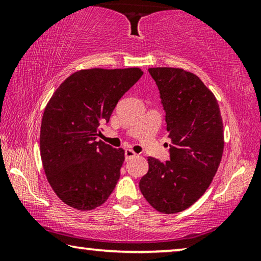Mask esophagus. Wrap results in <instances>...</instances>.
<instances>
[{"instance_id":"esophagus-1","label":"esophagus","mask_w":261,"mask_h":261,"mask_svg":"<svg viewBox=\"0 0 261 261\" xmlns=\"http://www.w3.org/2000/svg\"><path fill=\"white\" fill-rule=\"evenodd\" d=\"M137 155V154L132 151V149H130V148H127V149H125V160H130L131 158H135Z\"/></svg>"}]
</instances>
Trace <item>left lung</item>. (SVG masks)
<instances>
[{
	"instance_id": "1",
	"label": "left lung",
	"mask_w": 261,
	"mask_h": 261,
	"mask_svg": "<svg viewBox=\"0 0 261 261\" xmlns=\"http://www.w3.org/2000/svg\"><path fill=\"white\" fill-rule=\"evenodd\" d=\"M155 81L171 140L170 160L148 158L139 189L153 208L174 214L206 192L224 147L218 100L196 74L179 68H149Z\"/></svg>"
}]
</instances>
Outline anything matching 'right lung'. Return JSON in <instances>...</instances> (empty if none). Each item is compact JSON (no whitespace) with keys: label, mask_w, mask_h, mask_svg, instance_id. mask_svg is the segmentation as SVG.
<instances>
[{"label":"right lung","mask_w":261,"mask_h":261,"mask_svg":"<svg viewBox=\"0 0 261 261\" xmlns=\"http://www.w3.org/2000/svg\"><path fill=\"white\" fill-rule=\"evenodd\" d=\"M141 76L139 68L79 70L48 101L41 122L40 155L48 183L64 204L91 211L114 191L124 149L96 139L118 100Z\"/></svg>","instance_id":"1"}]
</instances>
